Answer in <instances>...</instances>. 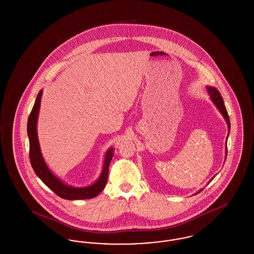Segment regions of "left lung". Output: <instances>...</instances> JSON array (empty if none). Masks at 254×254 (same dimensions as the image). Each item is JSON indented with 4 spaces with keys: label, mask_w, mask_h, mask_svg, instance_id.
Instances as JSON below:
<instances>
[{
    "label": "left lung",
    "mask_w": 254,
    "mask_h": 254,
    "mask_svg": "<svg viewBox=\"0 0 254 254\" xmlns=\"http://www.w3.org/2000/svg\"><path fill=\"white\" fill-rule=\"evenodd\" d=\"M206 90H207V92H208V94H209V96H210L211 101L213 102V104L216 106V108H217L218 110L221 112V114L224 116L225 120H226L227 124H228L229 131H230V118H229V114H228V111H227V109H226L225 104H224V100H223V98L221 96L220 92L218 91L217 88L212 87V86H208V85L206 86ZM227 138H228V137H227ZM226 145H227V143H226ZM226 149H227V148H226ZM226 154H227V150H226ZM226 157H227V155H226ZM212 179H213V178H212ZM201 191H202V190H200L196 194H198L199 192H201Z\"/></svg>",
    "instance_id": "1"
}]
</instances>
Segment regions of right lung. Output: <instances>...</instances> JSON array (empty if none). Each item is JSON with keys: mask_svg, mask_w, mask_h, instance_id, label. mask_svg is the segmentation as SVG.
<instances>
[{"mask_svg": "<svg viewBox=\"0 0 254 254\" xmlns=\"http://www.w3.org/2000/svg\"><path fill=\"white\" fill-rule=\"evenodd\" d=\"M42 94H43V90H41L38 93L35 104L28 116V121H27V135L29 139V159H30V163L33 170L35 171L37 176L44 182L46 186H48L53 192H55L63 199L82 200V199H91L96 197L98 194L103 191L108 181L109 165H110L111 159L114 155L113 153L114 148L111 147L107 151L102 173L94 184L85 188H73L63 183L49 170V167L47 166L40 149L38 134H37V120H38Z\"/></svg>", "mask_w": 254, "mask_h": 254, "instance_id": "obj_1", "label": "right lung"}]
</instances>
